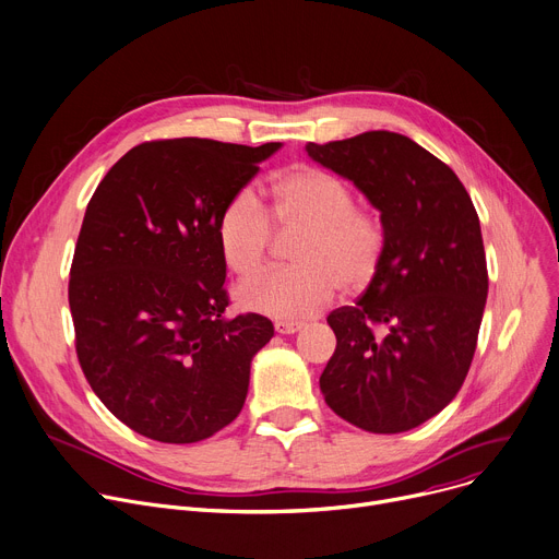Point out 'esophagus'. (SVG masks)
Segmentation results:
<instances>
[{
  "instance_id": "1",
  "label": "esophagus",
  "mask_w": 559,
  "mask_h": 559,
  "mask_svg": "<svg viewBox=\"0 0 559 559\" xmlns=\"http://www.w3.org/2000/svg\"><path fill=\"white\" fill-rule=\"evenodd\" d=\"M274 328H276V332H278V334H294V332H299V330L304 328V321L281 319V321H276V323H274Z\"/></svg>"
}]
</instances>
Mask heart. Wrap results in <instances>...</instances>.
I'll use <instances>...</instances> for the list:
<instances>
[{
    "label": "heart",
    "mask_w": 559,
    "mask_h": 559,
    "mask_svg": "<svg viewBox=\"0 0 559 559\" xmlns=\"http://www.w3.org/2000/svg\"><path fill=\"white\" fill-rule=\"evenodd\" d=\"M353 202L350 186L317 166L301 164L276 175L267 210L278 229H304L294 249L299 265L240 285V306L278 319H304L323 310L340 285L361 292L373 283L384 263L386 229L378 211ZM269 216L249 189H240L222 209L217 245L236 276L251 278L267 267L274 242Z\"/></svg>",
    "instance_id": "obj_1"
}]
</instances>
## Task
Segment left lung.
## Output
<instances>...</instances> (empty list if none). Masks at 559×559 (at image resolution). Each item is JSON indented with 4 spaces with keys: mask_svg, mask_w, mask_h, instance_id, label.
Instances as JSON below:
<instances>
[{
    "mask_svg": "<svg viewBox=\"0 0 559 559\" xmlns=\"http://www.w3.org/2000/svg\"><path fill=\"white\" fill-rule=\"evenodd\" d=\"M306 151L350 179L386 229L378 278L328 317L337 348L321 393L364 431H408L456 397L476 350L488 299L476 209L456 173L404 134L373 130Z\"/></svg>",
    "mask_w": 559,
    "mask_h": 559,
    "instance_id": "1",
    "label": "left lung"
}]
</instances>
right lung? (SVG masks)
Segmentation results:
<instances>
[{"instance_id":"add662e5","label":"right lung","mask_w":559,"mask_h":559,"mask_svg":"<svg viewBox=\"0 0 559 559\" xmlns=\"http://www.w3.org/2000/svg\"><path fill=\"white\" fill-rule=\"evenodd\" d=\"M278 147L145 141L87 204L69 272L76 353L100 402L145 438L198 442L240 414L274 325L225 314L217 217Z\"/></svg>"}]
</instances>
